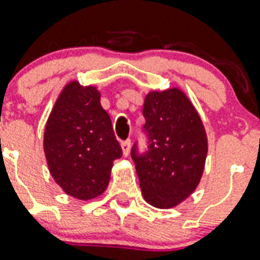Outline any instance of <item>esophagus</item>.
<instances>
[{
    "label": "esophagus",
    "mask_w": 260,
    "mask_h": 260,
    "mask_svg": "<svg viewBox=\"0 0 260 260\" xmlns=\"http://www.w3.org/2000/svg\"><path fill=\"white\" fill-rule=\"evenodd\" d=\"M121 147H122V152H124V155H128V154H129V147H131V139H125V140H122Z\"/></svg>",
    "instance_id": "1"
}]
</instances>
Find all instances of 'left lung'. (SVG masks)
<instances>
[{
  "label": "left lung",
  "mask_w": 260,
  "mask_h": 260,
  "mask_svg": "<svg viewBox=\"0 0 260 260\" xmlns=\"http://www.w3.org/2000/svg\"><path fill=\"white\" fill-rule=\"evenodd\" d=\"M143 116L147 150L140 151L135 142L131 156L146 202L170 209L191 195L201 181L207 154L205 128L189 99L177 88L150 92Z\"/></svg>",
  "instance_id": "left-lung-1"
}]
</instances>
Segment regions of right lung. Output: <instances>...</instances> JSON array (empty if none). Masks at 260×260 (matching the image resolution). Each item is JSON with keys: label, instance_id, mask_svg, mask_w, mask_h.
Instances as JSON below:
<instances>
[{"label": "right lung", "instance_id": "add662e5", "mask_svg": "<svg viewBox=\"0 0 260 260\" xmlns=\"http://www.w3.org/2000/svg\"><path fill=\"white\" fill-rule=\"evenodd\" d=\"M95 87L73 82L57 99L45 129V154L55 183L77 199H92L106 189L121 146Z\"/></svg>", "mask_w": 260, "mask_h": 260}]
</instances>
